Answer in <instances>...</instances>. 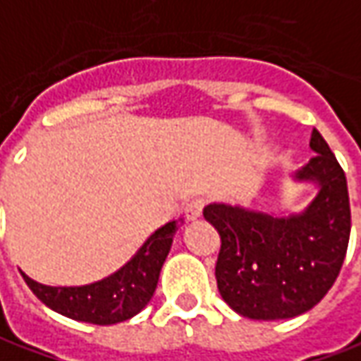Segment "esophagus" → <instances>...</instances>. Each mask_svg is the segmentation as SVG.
<instances>
[{
    "label": "esophagus",
    "mask_w": 361,
    "mask_h": 361,
    "mask_svg": "<svg viewBox=\"0 0 361 361\" xmlns=\"http://www.w3.org/2000/svg\"><path fill=\"white\" fill-rule=\"evenodd\" d=\"M204 205H205V200L202 197H195L192 202H188L185 207H183V212H185V218L188 219H197L202 216V212H204Z\"/></svg>",
    "instance_id": "esophagus-1"
}]
</instances>
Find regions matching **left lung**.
<instances>
[{"label": "left lung", "instance_id": "8db88e82", "mask_svg": "<svg viewBox=\"0 0 361 361\" xmlns=\"http://www.w3.org/2000/svg\"><path fill=\"white\" fill-rule=\"evenodd\" d=\"M316 156L295 180L319 185L298 216L274 218L243 207L212 204L204 218L218 230L216 280L224 302L250 319L304 314L329 292L348 252L352 214L342 166L319 131L310 140Z\"/></svg>", "mask_w": 361, "mask_h": 361}]
</instances>
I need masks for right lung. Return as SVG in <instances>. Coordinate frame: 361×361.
Masks as SVG:
<instances>
[{
	"instance_id": "right-lung-1",
	"label": "right lung",
	"mask_w": 361,
	"mask_h": 361,
	"mask_svg": "<svg viewBox=\"0 0 361 361\" xmlns=\"http://www.w3.org/2000/svg\"><path fill=\"white\" fill-rule=\"evenodd\" d=\"M181 226L173 219L147 238L140 252L109 278L80 288L42 286L25 274L23 280L45 305L71 319L97 326L126 322L140 314L156 292L159 271L169 254L173 235Z\"/></svg>"
}]
</instances>
